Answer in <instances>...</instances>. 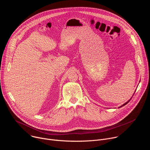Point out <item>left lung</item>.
<instances>
[{"mask_svg": "<svg viewBox=\"0 0 150 150\" xmlns=\"http://www.w3.org/2000/svg\"><path fill=\"white\" fill-rule=\"evenodd\" d=\"M131 100V99H130V100H128V101H127V102H126V103H125V104H123V105H121V106H120V107H119V108H121V107H122V106H123V105H126V104H127V103H129V101H130V100Z\"/></svg>", "mask_w": 150, "mask_h": 150, "instance_id": "1", "label": "left lung"}]
</instances>
